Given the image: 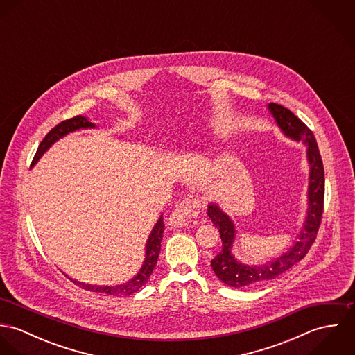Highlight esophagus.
Listing matches in <instances>:
<instances>
[{
  "mask_svg": "<svg viewBox=\"0 0 355 355\" xmlns=\"http://www.w3.org/2000/svg\"><path fill=\"white\" fill-rule=\"evenodd\" d=\"M202 210V202L197 198L187 200L184 202L179 203L176 209L171 213L168 221L172 227H184L191 221L193 218H197Z\"/></svg>",
  "mask_w": 355,
  "mask_h": 355,
  "instance_id": "34e87169",
  "label": "esophagus"
}]
</instances>
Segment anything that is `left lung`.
<instances>
[{"label": "left lung", "mask_w": 355, "mask_h": 355, "mask_svg": "<svg viewBox=\"0 0 355 355\" xmlns=\"http://www.w3.org/2000/svg\"><path fill=\"white\" fill-rule=\"evenodd\" d=\"M268 109L270 110L273 119L276 120L277 125L284 132V135L294 141H302L307 148L306 155L310 165L307 190V216L304 228L298 235V241L294 243V246L290 248L288 252L282 254L280 257L266 263L250 266L236 261L231 253L236 234L232 220L216 203L207 205V216L218 228L223 242L221 252L210 261V265L216 276L223 283L235 288L252 287L276 279L277 276L288 270L293 265L300 262L315 241L321 224V216L324 211V165L313 132L290 109L273 102L268 105Z\"/></svg>", "instance_id": "obj_1"}]
</instances>
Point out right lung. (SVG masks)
Here are the masks:
<instances>
[{
    "label": "right lung",
    "instance_id": "1",
    "mask_svg": "<svg viewBox=\"0 0 355 355\" xmlns=\"http://www.w3.org/2000/svg\"><path fill=\"white\" fill-rule=\"evenodd\" d=\"M96 125L93 123H90L86 117L83 116H75L72 119L64 120L60 124H57L54 128H51V131L48 132V135L42 139V142L40 144V148L34 155V159L31 162V166L35 165L38 162V159L42 157V154L46 152L51 145L58 141L60 138L65 137L69 132H73L76 130L80 128H94ZM162 234H164V218L162 214L159 216L158 221L155 223L154 228L150 232V236L148 239L146 243V258L144 261V265L141 268V270L138 272V275L135 277H132L131 280H128L124 284H119V286H93V284H85L76 280H72L75 284L83 287L87 291H93V293H101V294H106V295H114V297H120V295H131L135 294L141 290V287L144 284H146V282L149 280V277L152 276L154 266L157 263V258L158 254L161 250V241H162Z\"/></svg>",
    "mask_w": 355,
    "mask_h": 355
}]
</instances>
